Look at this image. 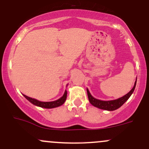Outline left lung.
<instances>
[{"label": "left lung", "mask_w": 149, "mask_h": 149, "mask_svg": "<svg viewBox=\"0 0 149 149\" xmlns=\"http://www.w3.org/2000/svg\"><path fill=\"white\" fill-rule=\"evenodd\" d=\"M136 84V81H135L134 86L133 88L127 94H126L125 95H124L123 97H120L117 100H109V101H103L100 100H97L95 97H93L91 94L90 93L88 89H87V93H88V100H89L91 104H93L95 107H97L99 109H104V110H108V111H113L115 109L120 108L121 106L130 97V96L132 95V94L133 93L134 91Z\"/></svg>", "instance_id": "obj_1"}]
</instances>
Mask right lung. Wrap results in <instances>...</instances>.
<instances>
[{
  "mask_svg": "<svg viewBox=\"0 0 149 149\" xmlns=\"http://www.w3.org/2000/svg\"><path fill=\"white\" fill-rule=\"evenodd\" d=\"M26 99L27 100H29L31 103L35 104L36 106H38V107H43V108H47V109H51V108H54V107H59L64 103V102L66 101V97H67V91H65L64 94L62 96L61 98H59L57 100L52 101V102H41V101L37 100L32 98V97H29L28 96L23 95Z\"/></svg>",
  "mask_w": 149,
  "mask_h": 149,
  "instance_id": "obj_1",
  "label": "right lung"
}]
</instances>
